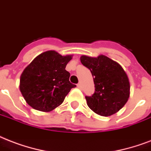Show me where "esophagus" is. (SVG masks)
Returning <instances> with one entry per match:
<instances>
[{
	"label": "esophagus",
	"instance_id": "34e87169",
	"mask_svg": "<svg viewBox=\"0 0 151 151\" xmlns=\"http://www.w3.org/2000/svg\"><path fill=\"white\" fill-rule=\"evenodd\" d=\"M77 87H78V88H79V89H81V88H82L81 84H80V83H78V84H77Z\"/></svg>",
	"mask_w": 151,
	"mask_h": 151
}]
</instances>
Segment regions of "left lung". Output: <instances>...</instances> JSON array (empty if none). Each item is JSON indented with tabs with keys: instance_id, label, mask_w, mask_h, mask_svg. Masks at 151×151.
<instances>
[{
	"instance_id": "obj_1",
	"label": "left lung",
	"mask_w": 151,
	"mask_h": 151,
	"mask_svg": "<svg viewBox=\"0 0 151 151\" xmlns=\"http://www.w3.org/2000/svg\"><path fill=\"white\" fill-rule=\"evenodd\" d=\"M80 60L94 77L95 91L91 96L85 97L89 108L103 116L118 112L130 94V83L123 68L104 55L98 57L83 55Z\"/></svg>"
}]
</instances>
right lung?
I'll list each match as a JSON object with an SVG mask.
<instances>
[{
	"label": "right lung",
	"instance_id": "obj_1",
	"mask_svg": "<svg viewBox=\"0 0 151 151\" xmlns=\"http://www.w3.org/2000/svg\"><path fill=\"white\" fill-rule=\"evenodd\" d=\"M72 58V55L61 56L50 50L36 57L23 70L19 90L29 106L50 112L62 103L71 89L76 86L70 83V73L65 70Z\"/></svg>",
	"mask_w": 151,
	"mask_h": 151
}]
</instances>
